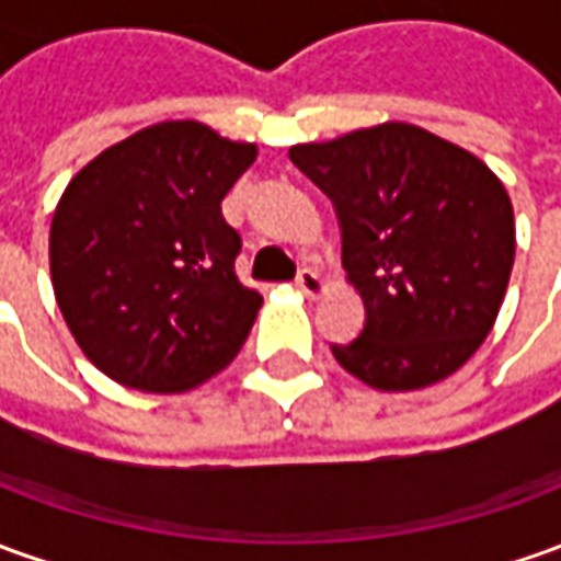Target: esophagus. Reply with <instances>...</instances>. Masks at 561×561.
I'll return each mask as SVG.
<instances>
[{
    "mask_svg": "<svg viewBox=\"0 0 561 561\" xmlns=\"http://www.w3.org/2000/svg\"><path fill=\"white\" fill-rule=\"evenodd\" d=\"M296 287H299V293L308 296V299H320V296H323V289H327V284H323V277H320L314 268H302L299 277H296Z\"/></svg>",
    "mask_w": 561,
    "mask_h": 561,
    "instance_id": "obj_1",
    "label": "esophagus"
}]
</instances>
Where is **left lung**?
I'll return each mask as SVG.
<instances>
[{"label":"left lung","mask_w":561,"mask_h":561,"mask_svg":"<svg viewBox=\"0 0 561 561\" xmlns=\"http://www.w3.org/2000/svg\"><path fill=\"white\" fill-rule=\"evenodd\" d=\"M293 164L330 195L342 265L366 323L335 360L376 391H419L458 373L507 293L516 222L480 158L405 122L299 142Z\"/></svg>","instance_id":"1"}]
</instances>
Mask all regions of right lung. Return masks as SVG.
Wrapping results in <instances>:
<instances>
[{
  "label": "right lung",
  "instance_id": "obj_1",
  "mask_svg": "<svg viewBox=\"0 0 561 561\" xmlns=\"http://www.w3.org/2000/svg\"><path fill=\"white\" fill-rule=\"evenodd\" d=\"M253 142L161 122L103 149L54 210L51 284L84 357L112 381L183 393L226 369L262 308L234 274L222 198Z\"/></svg>",
  "mask_w": 561,
  "mask_h": 561
}]
</instances>
